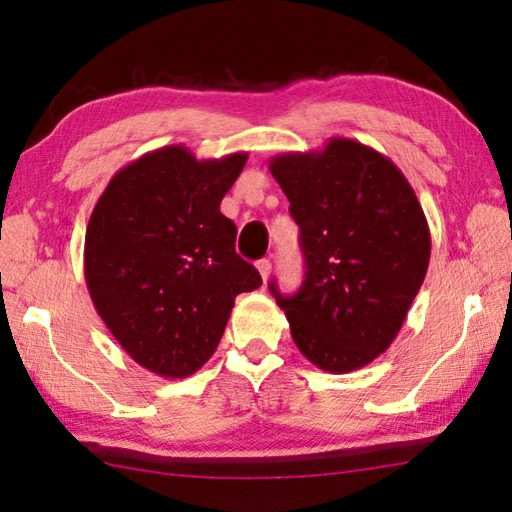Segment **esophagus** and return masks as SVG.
I'll use <instances>...</instances> for the list:
<instances>
[{"label": "esophagus", "mask_w": 512, "mask_h": 512, "mask_svg": "<svg viewBox=\"0 0 512 512\" xmlns=\"http://www.w3.org/2000/svg\"><path fill=\"white\" fill-rule=\"evenodd\" d=\"M270 268H273V266H270L268 259H262V262H257V270H259V275H262L264 284H266L268 277H270Z\"/></svg>", "instance_id": "esophagus-1"}]
</instances>
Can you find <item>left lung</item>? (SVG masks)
Here are the masks:
<instances>
[{
	"mask_svg": "<svg viewBox=\"0 0 512 512\" xmlns=\"http://www.w3.org/2000/svg\"><path fill=\"white\" fill-rule=\"evenodd\" d=\"M301 228L306 279L270 292L292 341L323 372L347 374L394 343L427 275L431 233L405 173L352 138L270 158Z\"/></svg>",
	"mask_w": 512,
	"mask_h": 512,
	"instance_id": "8db88e82",
	"label": "left lung"
}]
</instances>
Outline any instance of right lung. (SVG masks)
Segmentation results:
<instances>
[{
    "instance_id": "obj_1",
    "label": "right lung",
    "mask_w": 512,
    "mask_h": 512,
    "mask_svg": "<svg viewBox=\"0 0 512 512\" xmlns=\"http://www.w3.org/2000/svg\"><path fill=\"white\" fill-rule=\"evenodd\" d=\"M246 160V151L198 160L184 145L154 149L114 173L90 215L83 270L94 308L118 345L162 378L198 372L235 297L262 286L220 213Z\"/></svg>"
}]
</instances>
